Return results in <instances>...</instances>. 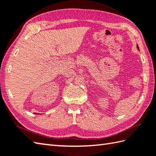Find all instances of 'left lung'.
<instances>
[{
    "mask_svg": "<svg viewBox=\"0 0 156 156\" xmlns=\"http://www.w3.org/2000/svg\"><path fill=\"white\" fill-rule=\"evenodd\" d=\"M137 48H138V49H139V47H138V45H137Z\"/></svg>",
    "mask_w": 156,
    "mask_h": 156,
    "instance_id": "8db88e82",
    "label": "left lung"
}]
</instances>
